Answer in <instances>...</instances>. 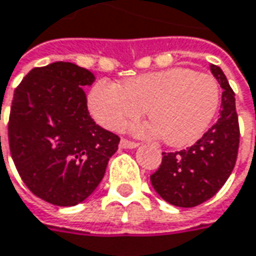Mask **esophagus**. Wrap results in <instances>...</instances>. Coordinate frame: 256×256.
<instances>
[{"mask_svg": "<svg viewBox=\"0 0 256 256\" xmlns=\"http://www.w3.org/2000/svg\"><path fill=\"white\" fill-rule=\"evenodd\" d=\"M139 143L132 142V140H128V139H122L120 140V148L122 149H133V148H138Z\"/></svg>", "mask_w": 256, "mask_h": 256, "instance_id": "esophagus-1", "label": "esophagus"}]
</instances>
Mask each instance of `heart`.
I'll return each instance as SVG.
<instances>
[{
    "label": "heart",
    "mask_w": 256,
    "mask_h": 256,
    "mask_svg": "<svg viewBox=\"0 0 256 256\" xmlns=\"http://www.w3.org/2000/svg\"><path fill=\"white\" fill-rule=\"evenodd\" d=\"M220 86L214 76L188 68H171L128 80L124 88L98 81L90 92L88 107L98 124L123 130L146 109L154 123L139 133L158 136L171 146H186L204 134L218 113Z\"/></svg>",
    "instance_id": "b5f03b06"
}]
</instances>
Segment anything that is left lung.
<instances>
[{
	"label": "left lung",
	"instance_id": "1",
	"mask_svg": "<svg viewBox=\"0 0 256 256\" xmlns=\"http://www.w3.org/2000/svg\"><path fill=\"white\" fill-rule=\"evenodd\" d=\"M223 88L220 117L192 146L180 152H162V164L150 175L152 187L176 207H196L212 198L232 174L239 149V122L234 92L223 70L210 65Z\"/></svg>",
	"mask_w": 256,
	"mask_h": 256
}]
</instances>
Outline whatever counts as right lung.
I'll use <instances>...</instances> for the list:
<instances>
[{"instance_id": "obj_1", "label": "right lung", "mask_w": 256, "mask_h": 256, "mask_svg": "<svg viewBox=\"0 0 256 256\" xmlns=\"http://www.w3.org/2000/svg\"><path fill=\"white\" fill-rule=\"evenodd\" d=\"M94 81L88 69L53 62L32 69L14 91L11 156L27 188L54 206H75L90 197L118 149L120 138L88 113L84 88Z\"/></svg>"}]
</instances>
